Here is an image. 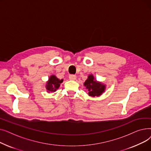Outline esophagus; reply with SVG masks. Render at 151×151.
I'll use <instances>...</instances> for the list:
<instances>
[{"instance_id":"esophagus-1","label":"esophagus","mask_w":151,"mask_h":151,"mask_svg":"<svg viewBox=\"0 0 151 151\" xmlns=\"http://www.w3.org/2000/svg\"><path fill=\"white\" fill-rule=\"evenodd\" d=\"M69 79H70V80L75 81V80H76V76L74 75H70L69 76Z\"/></svg>"}]
</instances>
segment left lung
<instances>
[{
    "instance_id": "obj_1",
    "label": "left lung",
    "mask_w": 151,
    "mask_h": 151,
    "mask_svg": "<svg viewBox=\"0 0 151 151\" xmlns=\"http://www.w3.org/2000/svg\"><path fill=\"white\" fill-rule=\"evenodd\" d=\"M84 86L88 89L89 96L92 97L100 96L106 89V84L96 80L92 74L89 75Z\"/></svg>"
}]
</instances>
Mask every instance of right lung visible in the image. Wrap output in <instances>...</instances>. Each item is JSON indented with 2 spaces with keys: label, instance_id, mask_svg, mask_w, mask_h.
<instances>
[{
  "label": "right lung",
  "instance_id": "add662e5",
  "mask_svg": "<svg viewBox=\"0 0 151 151\" xmlns=\"http://www.w3.org/2000/svg\"><path fill=\"white\" fill-rule=\"evenodd\" d=\"M63 80H59L55 75H51L48 80L46 81L45 88L47 90V92L51 93L56 91L60 86V84L63 82Z\"/></svg>",
  "mask_w": 151,
  "mask_h": 151
}]
</instances>
